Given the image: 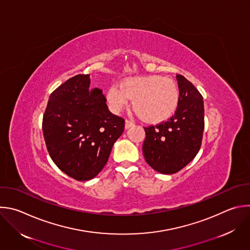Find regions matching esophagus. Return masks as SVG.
I'll list each match as a JSON object with an SVG mask.
<instances>
[{
    "label": "esophagus",
    "instance_id": "obj_1",
    "mask_svg": "<svg viewBox=\"0 0 250 250\" xmlns=\"http://www.w3.org/2000/svg\"><path fill=\"white\" fill-rule=\"evenodd\" d=\"M133 125H134V124H133V122L126 120V121H125V129H127V128H129L130 126H132Z\"/></svg>",
    "mask_w": 250,
    "mask_h": 250
}]
</instances>
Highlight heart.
<instances>
[{
	"mask_svg": "<svg viewBox=\"0 0 250 250\" xmlns=\"http://www.w3.org/2000/svg\"><path fill=\"white\" fill-rule=\"evenodd\" d=\"M110 109L120 113L133 99V110L142 121L160 124L169 120L180 103L177 83L160 75L134 76L125 79L122 84L114 83L106 92Z\"/></svg>",
	"mask_w": 250,
	"mask_h": 250,
	"instance_id": "b5f03b06",
	"label": "heart"
}]
</instances>
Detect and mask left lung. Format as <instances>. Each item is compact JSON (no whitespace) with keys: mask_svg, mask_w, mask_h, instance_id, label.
<instances>
[{"mask_svg":"<svg viewBox=\"0 0 250 250\" xmlns=\"http://www.w3.org/2000/svg\"><path fill=\"white\" fill-rule=\"evenodd\" d=\"M180 103L167 122L144 127L142 151L155 171L171 175L181 171L197 155L204 130L203 97L190 81L177 74Z\"/></svg>","mask_w":250,"mask_h":250,"instance_id":"8db88e82","label":"left lung"}]
</instances>
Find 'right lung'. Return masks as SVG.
<instances>
[{"label":"right lung","instance_id":"1","mask_svg":"<svg viewBox=\"0 0 250 250\" xmlns=\"http://www.w3.org/2000/svg\"><path fill=\"white\" fill-rule=\"evenodd\" d=\"M89 74L67 79L50 95L42 129L57 167L76 181H89L105 167L125 120L112 114L102 90H89Z\"/></svg>","mask_w":250,"mask_h":250}]
</instances>
